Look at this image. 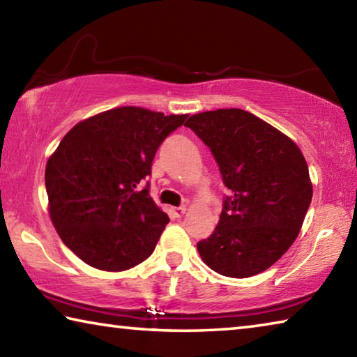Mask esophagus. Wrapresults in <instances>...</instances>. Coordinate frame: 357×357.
<instances>
[{
    "mask_svg": "<svg viewBox=\"0 0 357 357\" xmlns=\"http://www.w3.org/2000/svg\"><path fill=\"white\" fill-rule=\"evenodd\" d=\"M173 214H174V217H183L185 214V208L184 206L173 208Z\"/></svg>",
    "mask_w": 357,
    "mask_h": 357,
    "instance_id": "1",
    "label": "esophagus"
}]
</instances>
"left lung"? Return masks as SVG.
Returning a JSON list of instances; mask_svg holds the SVG:
<instances>
[{
  "label": "left lung",
  "mask_w": 357,
  "mask_h": 357,
  "mask_svg": "<svg viewBox=\"0 0 357 357\" xmlns=\"http://www.w3.org/2000/svg\"><path fill=\"white\" fill-rule=\"evenodd\" d=\"M211 149L229 195L197 249L211 269L245 279L285 253L312 202L309 167L293 140L245 110L222 108L185 123Z\"/></svg>",
  "instance_id": "1"
}]
</instances>
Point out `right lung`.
<instances>
[{
    "instance_id": "1",
    "label": "right lung",
    "mask_w": 357,
    "mask_h": 357,
    "mask_svg": "<svg viewBox=\"0 0 357 357\" xmlns=\"http://www.w3.org/2000/svg\"><path fill=\"white\" fill-rule=\"evenodd\" d=\"M187 114L121 107L74 126L47 162L50 217L84 263L126 271L144 261L170 219L149 197L153 159Z\"/></svg>"
}]
</instances>
